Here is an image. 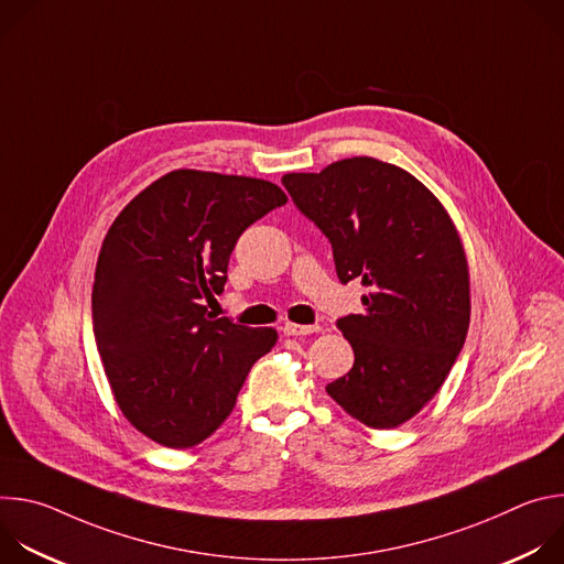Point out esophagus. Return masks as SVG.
Instances as JSON below:
<instances>
[{
  "instance_id": "esophagus-1",
  "label": "esophagus",
  "mask_w": 564,
  "mask_h": 564,
  "mask_svg": "<svg viewBox=\"0 0 564 564\" xmlns=\"http://www.w3.org/2000/svg\"><path fill=\"white\" fill-rule=\"evenodd\" d=\"M283 333L288 337H305V335H314L321 333V326H301V324H285Z\"/></svg>"
}]
</instances>
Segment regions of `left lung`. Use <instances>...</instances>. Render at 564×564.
Returning a JSON list of instances; mask_svg holds the SVG:
<instances>
[{
  "label": "left lung",
  "instance_id": "obj_1",
  "mask_svg": "<svg viewBox=\"0 0 564 564\" xmlns=\"http://www.w3.org/2000/svg\"><path fill=\"white\" fill-rule=\"evenodd\" d=\"M281 183L328 236L339 281L366 288L364 312L337 321L355 364L328 394L370 429L409 422L442 388L468 330V263L451 216L415 176L368 155Z\"/></svg>",
  "mask_w": 564,
  "mask_h": 564
}]
</instances>
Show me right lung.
I'll return each instance as SVG.
<instances>
[{
	"label": "right lung",
	"mask_w": 564,
	"mask_h": 564,
	"mask_svg": "<svg viewBox=\"0 0 564 564\" xmlns=\"http://www.w3.org/2000/svg\"><path fill=\"white\" fill-rule=\"evenodd\" d=\"M288 203L274 183L178 170L113 220L96 265L98 352L124 417L149 440L192 448L231 413L276 330L216 318L238 236Z\"/></svg>",
	"instance_id": "add662e5"
}]
</instances>
